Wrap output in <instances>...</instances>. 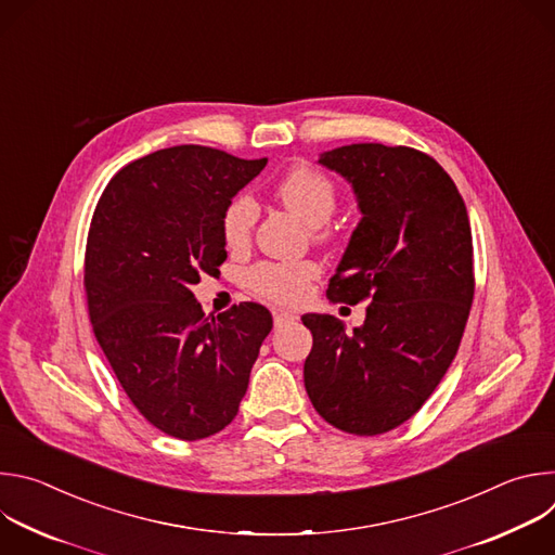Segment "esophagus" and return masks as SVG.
Segmentation results:
<instances>
[{
    "instance_id": "1",
    "label": "esophagus",
    "mask_w": 555,
    "mask_h": 555,
    "mask_svg": "<svg viewBox=\"0 0 555 555\" xmlns=\"http://www.w3.org/2000/svg\"><path fill=\"white\" fill-rule=\"evenodd\" d=\"M272 313H274V325H276V327H281L283 323H287V321H294V319H296V315H294L292 311H285V309H274Z\"/></svg>"
}]
</instances>
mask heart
Masks as SVG:
<instances>
[{"instance_id":"b5f03b06","label":"heart","mask_w":555,"mask_h":555,"mask_svg":"<svg viewBox=\"0 0 555 555\" xmlns=\"http://www.w3.org/2000/svg\"><path fill=\"white\" fill-rule=\"evenodd\" d=\"M276 199L294 212L315 236H325V223L338 206L336 184L311 167H296L283 176L274 191ZM257 221V204L250 197H234L221 219L223 240L230 248H244ZM319 274L313 263H261L248 274L255 296L270 302H296L305 296L309 281Z\"/></svg>"}]
</instances>
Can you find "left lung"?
<instances>
[{
    "label": "left lung",
    "mask_w": 555,
    "mask_h": 555,
    "mask_svg": "<svg viewBox=\"0 0 555 555\" xmlns=\"http://www.w3.org/2000/svg\"><path fill=\"white\" fill-rule=\"evenodd\" d=\"M319 165L345 178L360 221L327 298L369 300L353 334L330 313H305L313 336L302 377L313 409L351 435L411 420L452 364L467 323L472 230L450 176L411 146L347 144Z\"/></svg>",
    "instance_id": "8db88e82"
}]
</instances>
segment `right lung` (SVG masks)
<instances>
[{
	"instance_id": "right-lung-1",
	"label": "right lung",
	"mask_w": 555,
	"mask_h": 555,
	"mask_svg": "<svg viewBox=\"0 0 555 555\" xmlns=\"http://www.w3.org/2000/svg\"><path fill=\"white\" fill-rule=\"evenodd\" d=\"M268 157L180 144L114 176L92 217L86 292L96 340L127 398L163 433L197 441L240 411L272 313L204 315L193 285L225 261L221 219Z\"/></svg>"
}]
</instances>
